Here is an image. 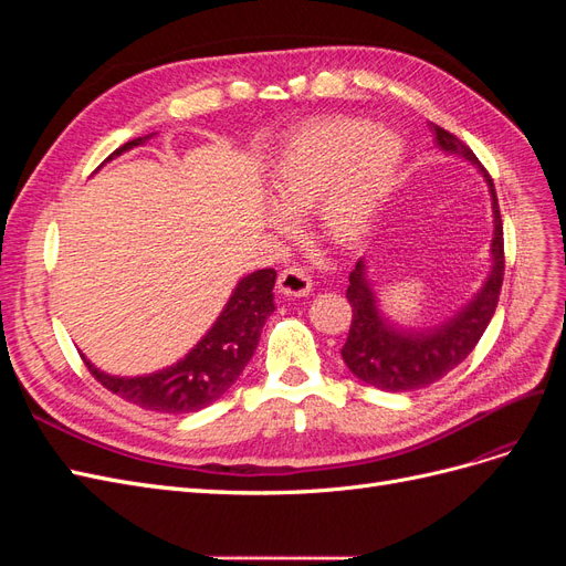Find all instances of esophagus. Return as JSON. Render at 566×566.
Segmentation results:
<instances>
[{"mask_svg": "<svg viewBox=\"0 0 566 566\" xmlns=\"http://www.w3.org/2000/svg\"><path fill=\"white\" fill-rule=\"evenodd\" d=\"M279 293L285 297H304L312 293V276L302 266H287L279 276Z\"/></svg>", "mask_w": 566, "mask_h": 566, "instance_id": "1", "label": "esophagus"}]
</instances>
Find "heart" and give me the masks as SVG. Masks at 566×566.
<instances>
[{"label":"heart","instance_id":"heart-1","mask_svg":"<svg viewBox=\"0 0 566 566\" xmlns=\"http://www.w3.org/2000/svg\"><path fill=\"white\" fill-rule=\"evenodd\" d=\"M401 144L368 119L328 117L287 144L271 177V205L285 217L316 208V227L339 245L373 231L401 169Z\"/></svg>","mask_w":566,"mask_h":566}]
</instances>
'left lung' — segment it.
Returning a JSON list of instances; mask_svg holds the SVG:
<instances>
[{
  "label": "left lung",
  "instance_id": "8db88e82",
  "mask_svg": "<svg viewBox=\"0 0 566 566\" xmlns=\"http://www.w3.org/2000/svg\"><path fill=\"white\" fill-rule=\"evenodd\" d=\"M434 142L443 153L465 158L486 179L493 205V241H491V271L479 287V293L447 323L434 328H399L378 306V297L368 281L364 260L356 262L349 273L347 300L352 304V325L342 358L358 380L385 391H413L441 380L458 364L465 361L484 335L486 325L499 306L505 252H503V221L495 198V186L474 153L455 134L432 125Z\"/></svg>",
  "mask_w": 566,
  "mask_h": 566
}]
</instances>
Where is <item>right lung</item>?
<instances>
[{
	"instance_id": "right-lung-1",
	"label": "right lung",
	"mask_w": 566,
	"mask_h": 566,
	"mask_svg": "<svg viewBox=\"0 0 566 566\" xmlns=\"http://www.w3.org/2000/svg\"><path fill=\"white\" fill-rule=\"evenodd\" d=\"M146 139L148 136H139V139L119 146L106 163L115 156H123L134 146L146 144ZM273 283H276L273 269H260L238 281L227 306L198 345L177 364L158 373L139 375V378H117V375L98 370L90 361L84 364L108 391L134 406L169 416L193 413V410L210 406L221 394H227L238 380V375L245 370L256 345H260L269 314L276 310L271 293Z\"/></svg>"
}]
</instances>
